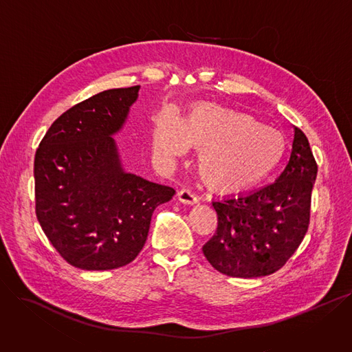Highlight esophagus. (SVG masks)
Returning a JSON list of instances; mask_svg holds the SVG:
<instances>
[{"label": "esophagus", "instance_id": "obj_1", "mask_svg": "<svg viewBox=\"0 0 352 352\" xmlns=\"http://www.w3.org/2000/svg\"><path fill=\"white\" fill-rule=\"evenodd\" d=\"M177 199L182 203H184V204H196V203H199L197 194L194 192V191H191L190 188H186V187L177 191Z\"/></svg>", "mask_w": 352, "mask_h": 352}]
</instances>
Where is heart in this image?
<instances>
[{
    "label": "heart",
    "instance_id": "b5f03b06",
    "mask_svg": "<svg viewBox=\"0 0 352 352\" xmlns=\"http://www.w3.org/2000/svg\"><path fill=\"white\" fill-rule=\"evenodd\" d=\"M190 145L200 149L197 168L203 180L221 191L257 183L276 169L287 148L281 133L248 114L200 106L183 123L172 111L162 113L153 129L155 153L179 156Z\"/></svg>",
    "mask_w": 352,
    "mask_h": 352
}]
</instances>
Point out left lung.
Returning a JSON list of instances; mask_svg holds the SVG:
<instances>
[{
    "instance_id": "8db88e82",
    "label": "left lung",
    "mask_w": 352,
    "mask_h": 352,
    "mask_svg": "<svg viewBox=\"0 0 352 352\" xmlns=\"http://www.w3.org/2000/svg\"><path fill=\"white\" fill-rule=\"evenodd\" d=\"M316 175L309 141L295 127L289 161L274 183L212 203L218 226L203 246L210 264L239 278L270 276L283 268L307 232Z\"/></svg>"
}]
</instances>
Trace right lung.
Wrapping results in <instances>:
<instances>
[{
    "label": "right lung",
    "instance_id": "add662e5",
    "mask_svg": "<svg viewBox=\"0 0 352 352\" xmlns=\"http://www.w3.org/2000/svg\"><path fill=\"white\" fill-rule=\"evenodd\" d=\"M140 87L107 89L76 103L50 126L34 155L36 217L71 265L113 270L142 250L153 210L175 188L122 169L111 138Z\"/></svg>",
    "mask_w": 352,
    "mask_h": 352
}]
</instances>
